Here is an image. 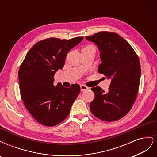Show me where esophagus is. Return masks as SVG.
Returning <instances> with one entry per match:
<instances>
[{"mask_svg": "<svg viewBox=\"0 0 157 157\" xmlns=\"http://www.w3.org/2000/svg\"><path fill=\"white\" fill-rule=\"evenodd\" d=\"M88 89H89V88L86 86H84V85H81V86H80V90H81L82 92L84 91V90H87Z\"/></svg>", "mask_w": 157, "mask_h": 157, "instance_id": "esophagus-1", "label": "esophagus"}]
</instances>
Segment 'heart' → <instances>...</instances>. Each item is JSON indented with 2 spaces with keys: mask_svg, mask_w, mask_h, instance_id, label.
Returning a JSON list of instances; mask_svg holds the SVG:
<instances>
[{
  "mask_svg": "<svg viewBox=\"0 0 157 157\" xmlns=\"http://www.w3.org/2000/svg\"><path fill=\"white\" fill-rule=\"evenodd\" d=\"M93 48V47H92V46H87L85 47V48H84L83 50H84V49H88V48Z\"/></svg>",
  "mask_w": 157,
  "mask_h": 157,
  "instance_id": "heart-1",
  "label": "heart"
}]
</instances>
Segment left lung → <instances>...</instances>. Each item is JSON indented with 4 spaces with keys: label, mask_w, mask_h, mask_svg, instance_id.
<instances>
[{
    "label": "left lung",
    "mask_w": 157,
    "mask_h": 157,
    "mask_svg": "<svg viewBox=\"0 0 157 157\" xmlns=\"http://www.w3.org/2000/svg\"><path fill=\"white\" fill-rule=\"evenodd\" d=\"M86 39L98 46L101 63L98 72L111 82L109 91L92 88L95 98L90 111L102 121H115L130 111L138 92L141 66L138 56L128 42L116 33L101 31Z\"/></svg>",
    "instance_id": "8db88e82"
}]
</instances>
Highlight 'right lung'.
I'll return each instance as SVG.
<instances>
[{"instance_id": "add662e5", "label": "right lung", "mask_w": 157, "mask_h": 157, "mask_svg": "<svg viewBox=\"0 0 157 157\" xmlns=\"http://www.w3.org/2000/svg\"><path fill=\"white\" fill-rule=\"evenodd\" d=\"M84 39L49 38L28 52L18 72L21 98L31 115L41 124L54 126L67 117L80 88L77 84L55 86L54 74L63 68L68 52Z\"/></svg>"}]
</instances>
